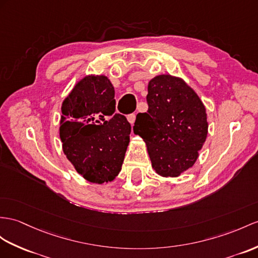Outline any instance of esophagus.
<instances>
[{"label": "esophagus", "mask_w": 258, "mask_h": 258, "mask_svg": "<svg viewBox=\"0 0 258 258\" xmlns=\"http://www.w3.org/2000/svg\"><path fill=\"white\" fill-rule=\"evenodd\" d=\"M127 119H128V121H129L131 124H134L135 121H136V115H135V114L128 115V116H127Z\"/></svg>", "instance_id": "34e87169"}]
</instances>
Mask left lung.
Wrapping results in <instances>:
<instances>
[{"instance_id":"1","label":"left lung","mask_w":258,"mask_h":258,"mask_svg":"<svg viewBox=\"0 0 258 258\" xmlns=\"http://www.w3.org/2000/svg\"><path fill=\"white\" fill-rule=\"evenodd\" d=\"M147 112L134 133L147 144L151 164L162 177H178L196 163L208 135L206 107L186 82L161 74L149 82Z\"/></svg>"}]
</instances>
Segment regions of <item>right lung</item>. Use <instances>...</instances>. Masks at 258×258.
Returning a JSON list of instances; mask_svg holds the SVG:
<instances>
[{
    "instance_id": "1",
    "label": "right lung",
    "mask_w": 258,
    "mask_h": 258,
    "mask_svg": "<svg viewBox=\"0 0 258 258\" xmlns=\"http://www.w3.org/2000/svg\"><path fill=\"white\" fill-rule=\"evenodd\" d=\"M115 89L103 74L85 75L61 106L62 150L75 171L95 184L114 180L121 171L131 125L115 114Z\"/></svg>"
}]
</instances>
